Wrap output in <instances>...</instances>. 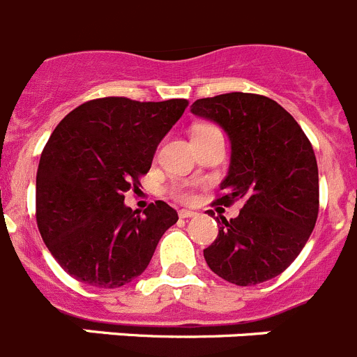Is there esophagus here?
Here are the masks:
<instances>
[{
    "label": "esophagus",
    "mask_w": 357,
    "mask_h": 357,
    "mask_svg": "<svg viewBox=\"0 0 357 357\" xmlns=\"http://www.w3.org/2000/svg\"><path fill=\"white\" fill-rule=\"evenodd\" d=\"M197 211H191V209H181V211H178V216H181V218H184V220H185V218H193V216H197Z\"/></svg>",
    "instance_id": "1"
}]
</instances>
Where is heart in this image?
<instances>
[{"label": "heart", "mask_w": 357, "mask_h": 357, "mask_svg": "<svg viewBox=\"0 0 357 357\" xmlns=\"http://www.w3.org/2000/svg\"><path fill=\"white\" fill-rule=\"evenodd\" d=\"M206 128H213V127H206V125H202V127L195 128V132L206 130ZM169 193H172V197L176 198V200L191 202V200H193V185L188 184V182H178V184L172 185Z\"/></svg>", "instance_id": "1"}]
</instances>
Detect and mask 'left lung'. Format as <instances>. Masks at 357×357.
Here are the masks:
<instances>
[{
  "instance_id": "left-lung-1",
  "label": "left lung",
  "mask_w": 357,
  "mask_h": 357,
  "mask_svg": "<svg viewBox=\"0 0 357 357\" xmlns=\"http://www.w3.org/2000/svg\"><path fill=\"white\" fill-rule=\"evenodd\" d=\"M191 112L218 123L230 139L229 173L214 204L243 202L236 218H216L218 238L204 257L216 275L232 284L273 279L296 259L317 223L313 146L288 110L261 94L202 98Z\"/></svg>"
}]
</instances>
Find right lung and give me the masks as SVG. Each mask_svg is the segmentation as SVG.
Listing matches in <instances>:
<instances>
[{"label": "right lung", "mask_w": 357, "mask_h": 357, "mask_svg": "<svg viewBox=\"0 0 357 357\" xmlns=\"http://www.w3.org/2000/svg\"><path fill=\"white\" fill-rule=\"evenodd\" d=\"M185 107L182 98H98L56 125L40 153L36 218L43 241L69 275L96 288H119L146 270L178 214L157 200L141 216L123 202L141 185L139 176Z\"/></svg>", "instance_id": "right-lung-1"}]
</instances>
